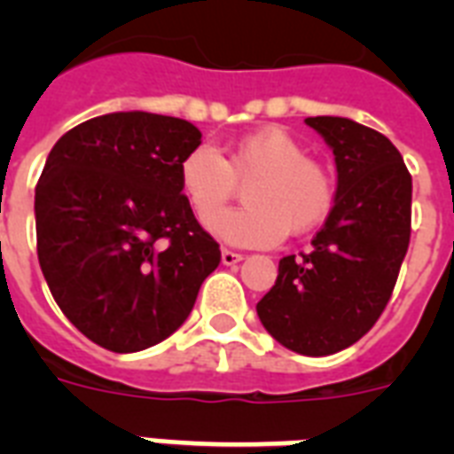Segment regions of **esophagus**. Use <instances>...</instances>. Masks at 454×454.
Wrapping results in <instances>:
<instances>
[{
    "label": "esophagus",
    "instance_id": "obj_1",
    "mask_svg": "<svg viewBox=\"0 0 454 454\" xmlns=\"http://www.w3.org/2000/svg\"><path fill=\"white\" fill-rule=\"evenodd\" d=\"M242 262V254L238 252H231V249H221V263L223 266H235V263Z\"/></svg>",
    "mask_w": 454,
    "mask_h": 454
}]
</instances>
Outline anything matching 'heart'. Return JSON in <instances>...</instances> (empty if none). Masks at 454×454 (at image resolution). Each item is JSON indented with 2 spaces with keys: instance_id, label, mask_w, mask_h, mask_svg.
Segmentation results:
<instances>
[{
  "instance_id": "1",
  "label": "heart",
  "mask_w": 454,
  "mask_h": 454,
  "mask_svg": "<svg viewBox=\"0 0 454 454\" xmlns=\"http://www.w3.org/2000/svg\"><path fill=\"white\" fill-rule=\"evenodd\" d=\"M246 185L247 206L217 215ZM178 185L207 231L238 247H273L287 235L306 233L327 216L334 198L330 174L306 157V148L280 127L242 137L228 157L200 145L178 167Z\"/></svg>"
}]
</instances>
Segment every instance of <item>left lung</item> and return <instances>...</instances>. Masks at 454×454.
I'll return each mask as SVG.
<instances>
[{"label":"left lung","mask_w":454,"mask_h":454,"mask_svg":"<svg viewBox=\"0 0 454 454\" xmlns=\"http://www.w3.org/2000/svg\"><path fill=\"white\" fill-rule=\"evenodd\" d=\"M337 164L334 207L301 256H283L256 303L278 344L330 356L365 334L394 292L410 245L412 176L384 134L348 117H306Z\"/></svg>","instance_id":"obj_1"}]
</instances>
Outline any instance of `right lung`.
Here are the masks:
<instances>
[{
	"label": "right lung",
	"instance_id": "right-lung-1",
	"mask_svg": "<svg viewBox=\"0 0 454 454\" xmlns=\"http://www.w3.org/2000/svg\"><path fill=\"white\" fill-rule=\"evenodd\" d=\"M195 124L144 110L108 113L56 141L35 191L37 256L66 317L94 344L137 353L191 316L221 262L181 195Z\"/></svg>",
	"mask_w": 454,
	"mask_h": 454
}]
</instances>
